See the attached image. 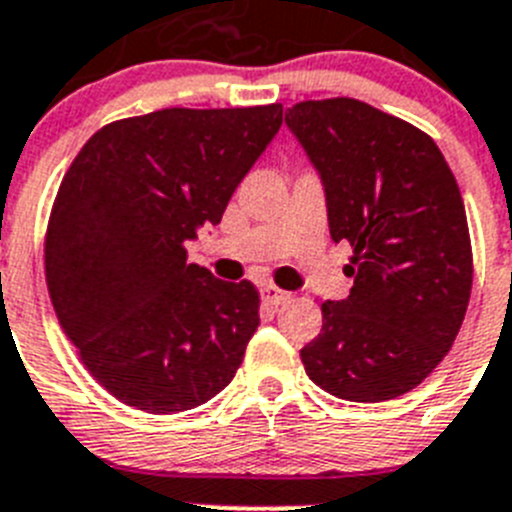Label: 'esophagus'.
Segmentation results:
<instances>
[{
	"label": "esophagus",
	"mask_w": 512,
	"mask_h": 512,
	"mask_svg": "<svg viewBox=\"0 0 512 512\" xmlns=\"http://www.w3.org/2000/svg\"><path fill=\"white\" fill-rule=\"evenodd\" d=\"M261 297H264L266 305H274V307L287 305V302L292 300V295H289V292H284V289L274 287V284H264V287H261Z\"/></svg>",
	"instance_id": "obj_1"
}]
</instances>
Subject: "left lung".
Returning <instances> with one entry per match:
<instances>
[{"label":"left lung","mask_w":512,"mask_h":512,"mask_svg":"<svg viewBox=\"0 0 512 512\" xmlns=\"http://www.w3.org/2000/svg\"><path fill=\"white\" fill-rule=\"evenodd\" d=\"M320 171L333 241L354 248L346 300L300 351L330 395L382 402L415 390L454 346L472 295V241L459 184L433 138L351 97L287 110Z\"/></svg>","instance_id":"left-lung-1"}]
</instances>
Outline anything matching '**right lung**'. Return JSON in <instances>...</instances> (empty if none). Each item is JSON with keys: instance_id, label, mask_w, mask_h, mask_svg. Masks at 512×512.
<instances>
[{"instance_id": "obj_1", "label": "right lung", "mask_w": 512, "mask_h": 512, "mask_svg": "<svg viewBox=\"0 0 512 512\" xmlns=\"http://www.w3.org/2000/svg\"><path fill=\"white\" fill-rule=\"evenodd\" d=\"M282 125V104L166 107L99 128L63 174L45 282L104 390L174 415L225 390L259 328V289L187 264Z\"/></svg>"}]
</instances>
